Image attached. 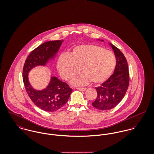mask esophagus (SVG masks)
Here are the masks:
<instances>
[{"label": "esophagus", "mask_w": 154, "mask_h": 154, "mask_svg": "<svg viewBox=\"0 0 154 154\" xmlns=\"http://www.w3.org/2000/svg\"><path fill=\"white\" fill-rule=\"evenodd\" d=\"M77 89L78 90H80V91H84L85 90H86V88H77Z\"/></svg>", "instance_id": "obj_1"}]
</instances>
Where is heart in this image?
Returning a JSON list of instances; mask_svg holds the SVG:
<instances>
[{
    "label": "heart",
    "mask_w": 154,
    "mask_h": 154,
    "mask_svg": "<svg viewBox=\"0 0 154 154\" xmlns=\"http://www.w3.org/2000/svg\"><path fill=\"white\" fill-rule=\"evenodd\" d=\"M116 64V57L110 51L95 45H83L74 48L70 56L61 55L57 69L67 81L73 79L82 69L83 74L72 80L74 85H82L89 82L103 83L114 70Z\"/></svg>",
    "instance_id": "heart-1"
}]
</instances>
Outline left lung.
Masks as SVG:
<instances>
[{
	"label": "left lung",
	"instance_id": "8db88e82",
	"mask_svg": "<svg viewBox=\"0 0 154 154\" xmlns=\"http://www.w3.org/2000/svg\"><path fill=\"white\" fill-rule=\"evenodd\" d=\"M109 45L116 57V69L107 80L95 88L97 96L92 103L94 108L101 111L111 109L119 104L125 95L130 82L128 63L124 54L114 45Z\"/></svg>",
	"mask_w": 154,
	"mask_h": 154
}]
</instances>
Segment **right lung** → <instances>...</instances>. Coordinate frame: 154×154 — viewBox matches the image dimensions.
Returning a JSON list of instances; mask_svg holds the SVG:
<instances>
[{
	"label": "right lung",
	"mask_w": 154,
	"mask_h": 154,
	"mask_svg": "<svg viewBox=\"0 0 154 154\" xmlns=\"http://www.w3.org/2000/svg\"><path fill=\"white\" fill-rule=\"evenodd\" d=\"M63 42V40H54L42 44L29 54L24 64L23 81L27 94L36 106L48 112L56 111L64 106L72 90L67 83L52 77L45 89L37 91L29 82L28 73L35 66H45L48 60L53 58Z\"/></svg>",
	"instance_id": "obj_1"
}]
</instances>
